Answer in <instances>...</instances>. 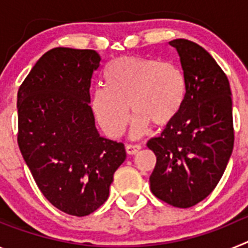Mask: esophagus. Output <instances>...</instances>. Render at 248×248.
Wrapping results in <instances>:
<instances>
[{
    "label": "esophagus",
    "mask_w": 248,
    "mask_h": 248,
    "mask_svg": "<svg viewBox=\"0 0 248 248\" xmlns=\"http://www.w3.org/2000/svg\"><path fill=\"white\" fill-rule=\"evenodd\" d=\"M140 149H141V146L138 145V144H128V145L125 146V150H126V153H128L129 155L137 154Z\"/></svg>",
    "instance_id": "34e87169"
}]
</instances>
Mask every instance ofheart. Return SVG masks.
I'll return each instance as SVG.
<instances>
[{"instance_id":"b5f03b06","label":"heart","mask_w":248,"mask_h":248,"mask_svg":"<svg viewBox=\"0 0 248 248\" xmlns=\"http://www.w3.org/2000/svg\"><path fill=\"white\" fill-rule=\"evenodd\" d=\"M105 87L92 93V108L109 137L118 138L134 113L131 138L143 135L150 124L168 125L179 115L186 98V78L172 63L143 57H122L104 71Z\"/></svg>"}]
</instances>
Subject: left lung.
Segmentation results:
<instances>
[{
  "label": "left lung",
  "instance_id": "left-lung-1",
  "mask_svg": "<svg viewBox=\"0 0 248 248\" xmlns=\"http://www.w3.org/2000/svg\"><path fill=\"white\" fill-rule=\"evenodd\" d=\"M176 49L186 78L180 113L161 135L148 141L156 155L151 192L175 207H191L220 181L233 149L231 89L226 74L198 43L179 38Z\"/></svg>",
  "mask_w": 248,
  "mask_h": 248
}]
</instances>
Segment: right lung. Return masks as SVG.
Returning a JSON list of instances; mask_svg holds the SVG:
<instances>
[{"mask_svg":"<svg viewBox=\"0 0 248 248\" xmlns=\"http://www.w3.org/2000/svg\"><path fill=\"white\" fill-rule=\"evenodd\" d=\"M99 64L95 50L53 48L17 94L22 156L45 198L78 217L107 201L114 172L126 157L124 144L99 134L89 105Z\"/></svg>","mask_w":248,"mask_h":248,"instance_id":"right-lung-1","label":"right lung"}]
</instances>
